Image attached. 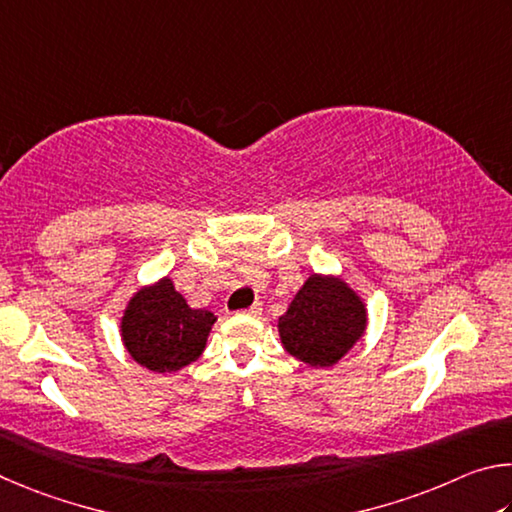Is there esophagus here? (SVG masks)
Listing matches in <instances>:
<instances>
[{"instance_id": "1", "label": "esophagus", "mask_w": 512, "mask_h": 512, "mask_svg": "<svg viewBox=\"0 0 512 512\" xmlns=\"http://www.w3.org/2000/svg\"><path fill=\"white\" fill-rule=\"evenodd\" d=\"M263 312V306L261 303H254V306H249L245 310H240V315H249V317H258Z\"/></svg>"}]
</instances>
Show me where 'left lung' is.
<instances>
[{
	"label": "left lung",
	"instance_id": "1",
	"mask_svg": "<svg viewBox=\"0 0 512 512\" xmlns=\"http://www.w3.org/2000/svg\"><path fill=\"white\" fill-rule=\"evenodd\" d=\"M366 328V310L344 281L310 276L279 319L285 351L310 366H333Z\"/></svg>",
	"mask_w": 512,
	"mask_h": 512
}]
</instances>
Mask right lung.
<instances>
[{"label":"right lung","mask_w":512,"mask_h":512,"mask_svg":"<svg viewBox=\"0 0 512 512\" xmlns=\"http://www.w3.org/2000/svg\"><path fill=\"white\" fill-rule=\"evenodd\" d=\"M213 312L193 310L170 279L134 294L123 315V342L141 366L173 373L195 362L206 346Z\"/></svg>","instance_id":"add662e5"}]
</instances>
